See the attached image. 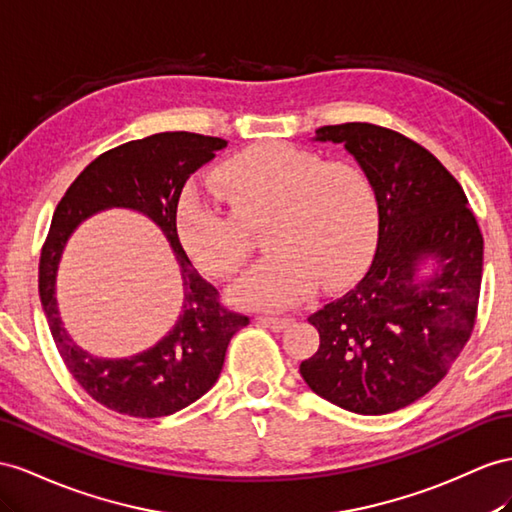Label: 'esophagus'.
<instances>
[{"label":"esophagus","mask_w":512,"mask_h":512,"mask_svg":"<svg viewBox=\"0 0 512 512\" xmlns=\"http://www.w3.org/2000/svg\"><path fill=\"white\" fill-rule=\"evenodd\" d=\"M261 324H266L268 326V329H272V331H283L285 329V326L287 324H290L292 322V318H272V316H259L257 318Z\"/></svg>","instance_id":"obj_1"}]
</instances>
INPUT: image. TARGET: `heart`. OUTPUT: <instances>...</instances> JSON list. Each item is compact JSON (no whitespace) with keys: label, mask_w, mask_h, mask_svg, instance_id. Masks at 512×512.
<instances>
[{"label":"heart","mask_w":512,"mask_h":512,"mask_svg":"<svg viewBox=\"0 0 512 512\" xmlns=\"http://www.w3.org/2000/svg\"><path fill=\"white\" fill-rule=\"evenodd\" d=\"M229 207L196 190L181 194L175 229L196 268L225 279L251 255L253 229H266L264 257L229 287L235 305L283 309L322 279L355 277L378 235V199L355 164L324 162L283 142L235 153L214 173Z\"/></svg>","instance_id":"b5f03b06"}]
</instances>
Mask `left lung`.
<instances>
[{"label": "left lung", "mask_w": 512, "mask_h": 512, "mask_svg": "<svg viewBox=\"0 0 512 512\" xmlns=\"http://www.w3.org/2000/svg\"><path fill=\"white\" fill-rule=\"evenodd\" d=\"M344 144L378 199L370 270L309 316L320 333L300 376L320 398L359 415L413 404L448 374L474 331L482 233L467 196L422 144L378 125L316 129Z\"/></svg>", "instance_id": "obj_1"}]
</instances>
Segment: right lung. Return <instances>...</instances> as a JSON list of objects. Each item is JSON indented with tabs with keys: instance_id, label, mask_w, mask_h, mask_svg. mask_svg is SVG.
<instances>
[{
	"instance_id": "add662e5",
	"label": "right lung",
	"mask_w": 512,
	"mask_h": 512,
	"mask_svg": "<svg viewBox=\"0 0 512 512\" xmlns=\"http://www.w3.org/2000/svg\"><path fill=\"white\" fill-rule=\"evenodd\" d=\"M227 140L164 131L101 153L58 203L38 266V294L60 357L90 398L131 417L173 415L196 402L218 381L231 337L248 318L218 303L179 242L175 212L183 183L207 164ZM112 206L131 208L155 221L174 248L182 272L184 305L155 347L125 360H101L77 347L63 329L57 301V266L70 233L90 215Z\"/></svg>"
}]
</instances>
